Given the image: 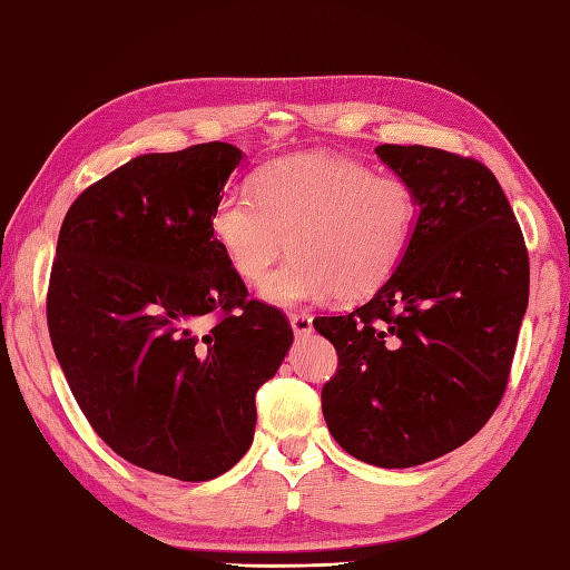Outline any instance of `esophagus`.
<instances>
[{
    "label": "esophagus",
    "instance_id": "obj_1",
    "mask_svg": "<svg viewBox=\"0 0 570 570\" xmlns=\"http://www.w3.org/2000/svg\"><path fill=\"white\" fill-rule=\"evenodd\" d=\"M288 321H292V328L296 336H306V333H311V328H314V321H311V316L304 314V311H296V314L288 316Z\"/></svg>",
    "mask_w": 570,
    "mask_h": 570
}]
</instances>
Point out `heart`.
I'll return each mask as SVG.
<instances>
[{"mask_svg": "<svg viewBox=\"0 0 570 570\" xmlns=\"http://www.w3.org/2000/svg\"><path fill=\"white\" fill-rule=\"evenodd\" d=\"M417 193L403 177L331 153L262 165L252 195H225L212 234L244 282L259 284L285 253L295 259L264 284L278 306L328 296L361 301L390 282L417 229Z\"/></svg>", "mask_w": 570, "mask_h": 570, "instance_id": "b5f03b06", "label": "heart"}]
</instances>
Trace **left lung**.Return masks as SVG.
Listing matches in <instances>:
<instances>
[{"label":"left lung","mask_w":570,"mask_h":570,"mask_svg":"<svg viewBox=\"0 0 570 570\" xmlns=\"http://www.w3.org/2000/svg\"><path fill=\"white\" fill-rule=\"evenodd\" d=\"M417 193L403 262L367 304L318 316L338 353L326 425L355 460L405 470L487 425L509 383L529 304V252L494 173L425 145H377Z\"/></svg>","instance_id":"1"}]
</instances>
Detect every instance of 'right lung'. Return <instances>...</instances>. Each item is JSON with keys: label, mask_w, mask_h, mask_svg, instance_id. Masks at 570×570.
<instances>
[{"label": "right lung", "mask_w": 570, "mask_h": 570, "mask_svg": "<svg viewBox=\"0 0 570 570\" xmlns=\"http://www.w3.org/2000/svg\"><path fill=\"white\" fill-rule=\"evenodd\" d=\"M239 160L215 140L120 165L76 197L51 264L49 336L78 407L122 460L183 482L242 460L294 341L212 234Z\"/></svg>", "instance_id": "1"}]
</instances>
